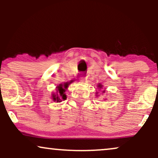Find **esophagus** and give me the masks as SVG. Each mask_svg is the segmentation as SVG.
<instances>
[{"instance_id":"esophagus-1","label":"esophagus","mask_w":158,"mask_h":158,"mask_svg":"<svg viewBox=\"0 0 158 158\" xmlns=\"http://www.w3.org/2000/svg\"><path fill=\"white\" fill-rule=\"evenodd\" d=\"M79 79H80V81H82V82H85V78L84 77H80Z\"/></svg>"}]
</instances>
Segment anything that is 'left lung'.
<instances>
[{
	"label": "left lung",
	"instance_id": "obj_1",
	"mask_svg": "<svg viewBox=\"0 0 158 158\" xmlns=\"http://www.w3.org/2000/svg\"><path fill=\"white\" fill-rule=\"evenodd\" d=\"M98 87H99V88H102V85H98Z\"/></svg>",
	"mask_w": 158,
	"mask_h": 158
}]
</instances>
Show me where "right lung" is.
Masks as SVG:
<instances>
[{
    "label": "right lung",
    "instance_id": "add662e5",
    "mask_svg": "<svg viewBox=\"0 0 158 158\" xmlns=\"http://www.w3.org/2000/svg\"><path fill=\"white\" fill-rule=\"evenodd\" d=\"M68 87V83H65L64 85H59L57 86V94H52V99L56 102H61V99H66V95L64 94L65 89Z\"/></svg>",
    "mask_w": 158,
    "mask_h": 158
}]
</instances>
